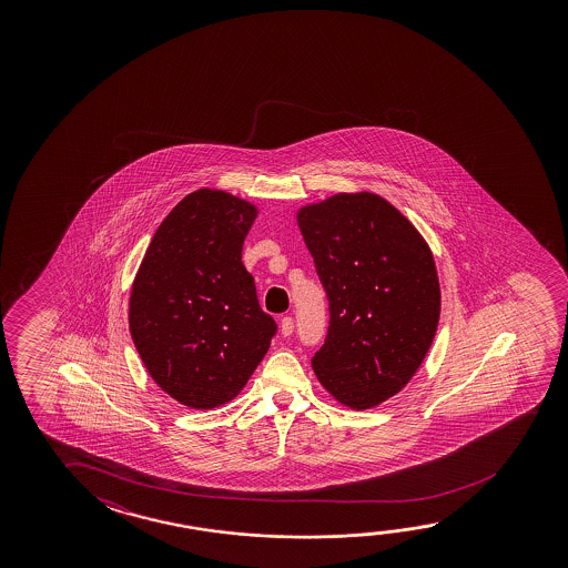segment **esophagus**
Here are the masks:
<instances>
[{
  "label": "esophagus",
  "mask_w": 568,
  "mask_h": 568,
  "mask_svg": "<svg viewBox=\"0 0 568 568\" xmlns=\"http://www.w3.org/2000/svg\"><path fill=\"white\" fill-rule=\"evenodd\" d=\"M293 331H295V321L291 316H283L281 318V335L291 336Z\"/></svg>",
  "instance_id": "esophagus-1"
}]
</instances>
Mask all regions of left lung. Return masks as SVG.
Listing matches in <instances>:
<instances>
[{"instance_id": "obj_1", "label": "left lung", "mask_w": 568, "mask_h": 568, "mask_svg": "<svg viewBox=\"0 0 568 568\" xmlns=\"http://www.w3.org/2000/svg\"><path fill=\"white\" fill-rule=\"evenodd\" d=\"M297 220L328 301L316 378L346 406L373 408L406 386L434 341V257L381 195H333L303 207Z\"/></svg>"}]
</instances>
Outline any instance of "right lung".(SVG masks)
<instances>
[{"label": "right lung", "instance_id": "1", "mask_svg": "<svg viewBox=\"0 0 568 568\" xmlns=\"http://www.w3.org/2000/svg\"><path fill=\"white\" fill-rule=\"evenodd\" d=\"M255 207L197 190L154 233L132 285V341L162 390L210 409L235 398L270 351L277 323L242 263Z\"/></svg>", "mask_w": 568, "mask_h": 568}]
</instances>
